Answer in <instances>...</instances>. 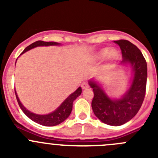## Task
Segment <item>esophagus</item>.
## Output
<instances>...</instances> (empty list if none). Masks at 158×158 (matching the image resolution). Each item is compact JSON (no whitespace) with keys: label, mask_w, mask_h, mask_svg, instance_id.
<instances>
[{"label":"esophagus","mask_w":158,"mask_h":158,"mask_svg":"<svg viewBox=\"0 0 158 158\" xmlns=\"http://www.w3.org/2000/svg\"><path fill=\"white\" fill-rule=\"evenodd\" d=\"M81 87H82V89H88V88H89V85H88L86 82H83V83H82V85H81Z\"/></svg>","instance_id":"esophagus-1"}]
</instances>
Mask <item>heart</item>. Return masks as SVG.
<instances>
[{
    "label": "heart",
    "instance_id": "heart-1",
    "mask_svg": "<svg viewBox=\"0 0 158 158\" xmlns=\"http://www.w3.org/2000/svg\"><path fill=\"white\" fill-rule=\"evenodd\" d=\"M105 58L107 63L115 62L118 58V52L115 48H103L92 57V61L93 62H100Z\"/></svg>",
    "mask_w": 158,
    "mask_h": 158
}]
</instances>
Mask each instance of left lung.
Wrapping results in <instances>:
<instances>
[{
  "label": "left lung",
  "mask_w": 158,
  "mask_h": 158,
  "mask_svg": "<svg viewBox=\"0 0 158 158\" xmlns=\"http://www.w3.org/2000/svg\"><path fill=\"white\" fill-rule=\"evenodd\" d=\"M114 43L119 46L123 60L119 65H128L132 69L131 85L120 98H111L95 79L89 81L94 93L92 108L95 115L104 123L120 126L135 117L140 109L146 94L147 64L142 52L128 40Z\"/></svg>",
  "instance_id": "obj_1"
}]
</instances>
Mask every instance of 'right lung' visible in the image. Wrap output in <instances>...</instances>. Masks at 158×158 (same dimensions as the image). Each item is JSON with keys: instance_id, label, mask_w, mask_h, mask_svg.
<instances>
[{"instance_id": "obj_1", "label": "right lung", "mask_w": 158, "mask_h": 158, "mask_svg": "<svg viewBox=\"0 0 158 158\" xmlns=\"http://www.w3.org/2000/svg\"><path fill=\"white\" fill-rule=\"evenodd\" d=\"M61 45L60 43H55V42H44V41H36L35 43H31V45H29L28 47H27L26 48L23 50V52L21 53V54H23V53L27 52V51L31 50L32 48H35V47H48V46H59ZM20 54V55H21ZM82 89L81 88L79 87L74 93H73L72 94L69 95L63 102H62L61 105L57 108L56 110H54L52 112L47 114V115H39V114H35V113L31 112L30 111L26 108L23 104H21V102L19 100V97L17 96V93L15 91L16 96V100H17L18 104H19V107L21 108L22 111H23L25 115H27L29 118H31L32 121L37 123L40 124V125H43V126H47V127H53L56 126L58 124L62 123L63 121H65L68 117L70 115L71 111H72L73 108V103L77 99V97L80 96L81 94Z\"/></svg>"}]
</instances>
